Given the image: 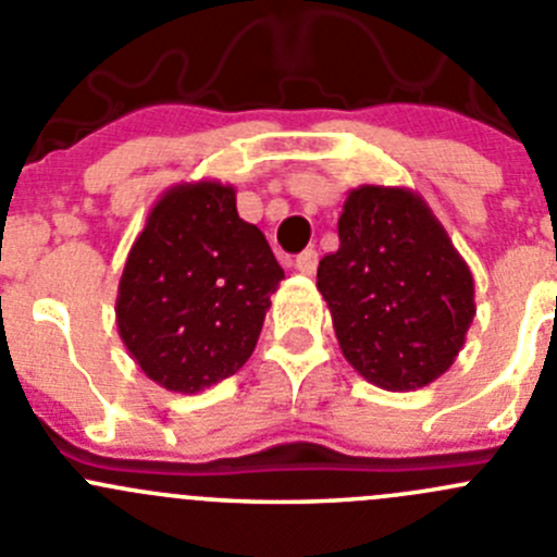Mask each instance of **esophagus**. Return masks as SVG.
Returning <instances> with one entry per match:
<instances>
[{"label":"esophagus","mask_w":557,"mask_h":557,"mask_svg":"<svg viewBox=\"0 0 557 557\" xmlns=\"http://www.w3.org/2000/svg\"><path fill=\"white\" fill-rule=\"evenodd\" d=\"M317 262H320V257H317L314 248H306V251L298 253V259H295V268L304 275H311L317 270Z\"/></svg>","instance_id":"1"}]
</instances>
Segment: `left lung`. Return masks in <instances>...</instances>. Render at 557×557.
Wrapping results in <instances>:
<instances>
[{
	"instance_id": "obj_1",
	"label": "left lung",
	"mask_w": 557,
	"mask_h": 557,
	"mask_svg": "<svg viewBox=\"0 0 557 557\" xmlns=\"http://www.w3.org/2000/svg\"><path fill=\"white\" fill-rule=\"evenodd\" d=\"M317 289L349 367L385 391H416L457 361L475 317V284L423 196L358 185L338 215V251Z\"/></svg>"
}]
</instances>
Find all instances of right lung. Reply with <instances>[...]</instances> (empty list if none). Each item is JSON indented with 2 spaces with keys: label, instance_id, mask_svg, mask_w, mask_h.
<instances>
[{
  "label": "right lung",
  "instance_id": "1",
  "mask_svg": "<svg viewBox=\"0 0 557 557\" xmlns=\"http://www.w3.org/2000/svg\"><path fill=\"white\" fill-rule=\"evenodd\" d=\"M282 278L262 232L237 215L232 185H172L125 259L116 331L152 383L196 394L251 358Z\"/></svg>",
  "mask_w": 557,
  "mask_h": 557
}]
</instances>
